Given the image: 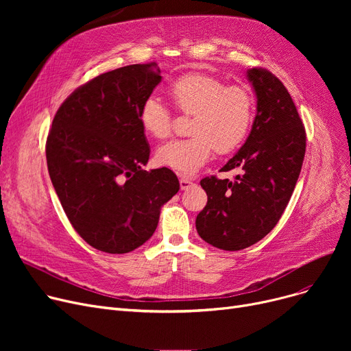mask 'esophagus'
<instances>
[{"label":"esophagus","mask_w":351,"mask_h":351,"mask_svg":"<svg viewBox=\"0 0 351 351\" xmlns=\"http://www.w3.org/2000/svg\"><path fill=\"white\" fill-rule=\"evenodd\" d=\"M179 183H180V189L182 191H188V189H191L193 186V180L189 179L188 176H182L179 179Z\"/></svg>","instance_id":"esophagus-1"}]
</instances>
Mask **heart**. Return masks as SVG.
I'll list each match as a JSON object with an SVG mask.
<instances>
[{
	"mask_svg": "<svg viewBox=\"0 0 351 351\" xmlns=\"http://www.w3.org/2000/svg\"><path fill=\"white\" fill-rule=\"evenodd\" d=\"M168 94L183 114L192 115V136L173 139L156 152L159 165L191 175L210 158L213 149L229 154L246 139L253 121V97L237 85H229L206 73H188L173 81ZM143 131L156 139L169 136L171 110L155 97L146 98L139 110Z\"/></svg>",
	"mask_w": 351,
	"mask_h": 351,
	"instance_id": "b5f03b06",
	"label": "heart"
}]
</instances>
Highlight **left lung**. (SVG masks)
<instances>
[{"label": "left lung", "mask_w": 351, "mask_h": 351, "mask_svg": "<svg viewBox=\"0 0 351 351\" xmlns=\"http://www.w3.org/2000/svg\"><path fill=\"white\" fill-rule=\"evenodd\" d=\"M247 80L257 98L252 131L222 168L242 175L202 179L208 204L196 217L199 236L230 252L254 245L278 225L306 152L304 125L282 81L263 68L247 69Z\"/></svg>", "instance_id": "1"}]
</instances>
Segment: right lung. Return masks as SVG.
I'll list each match as a JSON object with an SVG mask.
<instances>
[{
    "instance_id": "1",
    "label": "right lung",
    "mask_w": 351,
    "mask_h": 351,
    "mask_svg": "<svg viewBox=\"0 0 351 351\" xmlns=\"http://www.w3.org/2000/svg\"><path fill=\"white\" fill-rule=\"evenodd\" d=\"M160 80L155 62L101 73L53 117L45 145L51 182L72 228L101 252L142 246L179 191L171 169H142L151 149L139 110Z\"/></svg>"
}]
</instances>
